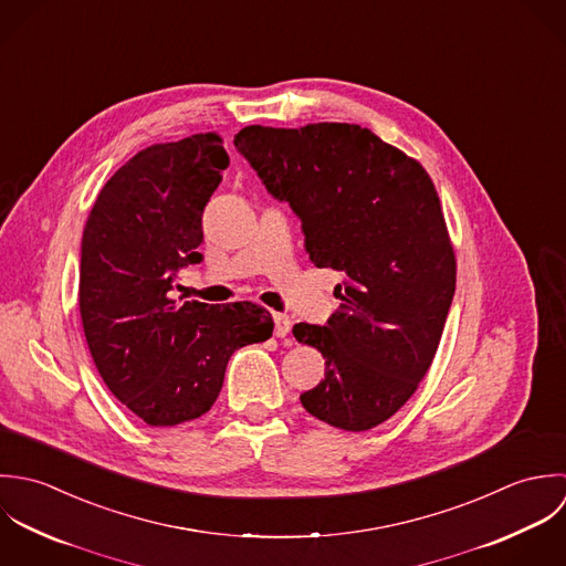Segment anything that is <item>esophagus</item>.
Masks as SVG:
<instances>
[{
	"instance_id": "obj_1",
	"label": "esophagus",
	"mask_w": 566,
	"mask_h": 566,
	"mask_svg": "<svg viewBox=\"0 0 566 566\" xmlns=\"http://www.w3.org/2000/svg\"><path fill=\"white\" fill-rule=\"evenodd\" d=\"M273 324H275V328H273V333H275V337H286L289 333H291V319L286 317V315H282V313H275L273 315Z\"/></svg>"
}]
</instances>
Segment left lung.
I'll return each instance as SVG.
<instances>
[{
    "label": "left lung",
    "mask_w": 566,
    "mask_h": 566,
    "mask_svg": "<svg viewBox=\"0 0 566 566\" xmlns=\"http://www.w3.org/2000/svg\"><path fill=\"white\" fill-rule=\"evenodd\" d=\"M233 144L297 214L315 266L345 277L326 326L293 328L326 358V378L300 396L304 409L343 431L378 427L429 371L454 295V251L431 177L358 124H253Z\"/></svg>",
    "instance_id": "8db88e82"
}]
</instances>
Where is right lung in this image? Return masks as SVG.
<instances>
[{"mask_svg": "<svg viewBox=\"0 0 566 566\" xmlns=\"http://www.w3.org/2000/svg\"><path fill=\"white\" fill-rule=\"evenodd\" d=\"M227 166L217 133L148 146L105 184L83 231L85 339L105 385L150 427L208 413L229 356L273 335L258 304L170 297L177 271L203 260V210Z\"/></svg>", "mask_w": 566, "mask_h": 566, "instance_id": "obj_1", "label": "right lung"}]
</instances>
